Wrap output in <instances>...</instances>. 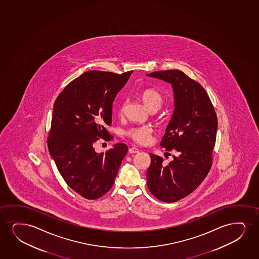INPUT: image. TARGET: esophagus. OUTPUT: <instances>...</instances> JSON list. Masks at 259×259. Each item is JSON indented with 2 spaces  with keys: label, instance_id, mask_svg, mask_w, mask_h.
Masks as SVG:
<instances>
[{
  "label": "esophagus",
  "instance_id": "esophagus-1",
  "mask_svg": "<svg viewBox=\"0 0 259 259\" xmlns=\"http://www.w3.org/2000/svg\"><path fill=\"white\" fill-rule=\"evenodd\" d=\"M128 152L130 153H138L139 150L137 147H131L128 149Z\"/></svg>",
  "mask_w": 259,
  "mask_h": 259
}]
</instances>
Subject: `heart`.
Wrapping results in <instances>:
<instances>
[{"mask_svg": "<svg viewBox=\"0 0 259 259\" xmlns=\"http://www.w3.org/2000/svg\"><path fill=\"white\" fill-rule=\"evenodd\" d=\"M139 97L144 106L151 109L152 108H159L163 103V96L157 90L151 88L144 89L139 93ZM125 102H121L119 108V113H122L125 108ZM126 136L138 144H146L151 139V128L148 127H132L126 131Z\"/></svg>", "mask_w": 259, "mask_h": 259, "instance_id": "obj_1", "label": "heart"}]
</instances>
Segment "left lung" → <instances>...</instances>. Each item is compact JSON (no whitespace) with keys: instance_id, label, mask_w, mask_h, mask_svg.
Returning <instances> with one entry per match:
<instances>
[{"instance_id":"obj_1","label":"left lung","mask_w":259,"mask_h":259,"mask_svg":"<svg viewBox=\"0 0 259 259\" xmlns=\"http://www.w3.org/2000/svg\"><path fill=\"white\" fill-rule=\"evenodd\" d=\"M146 75L169 82L174 89V113L160 145L176 155L164 164L162 157L151 153L146 174L150 192L171 203L193 193L208 174L218 121L206 90L183 72L166 70Z\"/></svg>"}]
</instances>
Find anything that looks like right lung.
Segmentation results:
<instances>
[{
    "instance_id": "1",
    "label": "right lung",
    "mask_w": 259,
    "mask_h": 259,
    "mask_svg": "<svg viewBox=\"0 0 259 259\" xmlns=\"http://www.w3.org/2000/svg\"><path fill=\"white\" fill-rule=\"evenodd\" d=\"M133 71L122 74L89 71L63 89L53 105L49 152L66 184L88 200L110 190L128 146L118 143L106 153L94 144L108 141L105 128L112 123V104Z\"/></svg>"
}]
</instances>
